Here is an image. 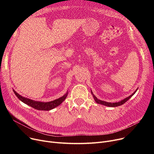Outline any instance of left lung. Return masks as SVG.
<instances>
[{
	"label": "left lung",
	"mask_w": 154,
	"mask_h": 154,
	"mask_svg": "<svg viewBox=\"0 0 154 154\" xmlns=\"http://www.w3.org/2000/svg\"><path fill=\"white\" fill-rule=\"evenodd\" d=\"M137 91V89L132 94V95H131L129 97H127L126 99H124V100H121V101H120V102H116V103H111V102H105V101H102V100H99L93 94V93H92V92H91V93L92 94V95H93V97H94V99H95V102L97 103H100V104H102V105H103V106H109V107H117V106H121V105H122V104H124V103H125L129 99H130L131 97H132V95H134V94L136 92V91Z\"/></svg>",
	"instance_id": "obj_1"
}]
</instances>
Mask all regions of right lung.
<instances>
[{"label":"right lung","instance_id":"add662e5","mask_svg":"<svg viewBox=\"0 0 154 154\" xmlns=\"http://www.w3.org/2000/svg\"><path fill=\"white\" fill-rule=\"evenodd\" d=\"M13 91L15 94V95L17 97L18 99L20 100L22 102L28 105V106L39 110H50L51 109H54L55 107L59 106L60 104H61L62 102L66 99L67 96V93L66 94H65L63 96H62V97L56 99L55 100L48 102H36V101L29 99L27 98H25L23 97L20 95L14 90H13Z\"/></svg>","mask_w":154,"mask_h":154}]
</instances>
